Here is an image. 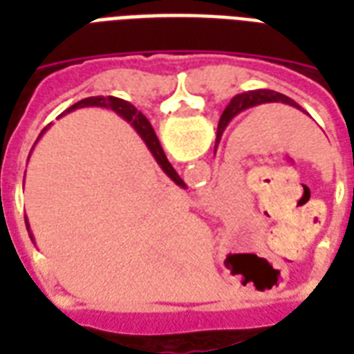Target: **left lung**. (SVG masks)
Masks as SVG:
<instances>
[{
  "label": "left lung",
  "mask_w": 354,
  "mask_h": 354,
  "mask_svg": "<svg viewBox=\"0 0 354 354\" xmlns=\"http://www.w3.org/2000/svg\"><path fill=\"white\" fill-rule=\"evenodd\" d=\"M267 102H282V104H288V106H294V108L301 109L297 106L296 102L290 100L288 96H284L281 93H274V91H267V88H258V91H248V93L237 94L233 96L231 102L227 104V108L223 109L222 117H220V123H218V134H216V147L222 140V134L225 131V127L235 119V117L245 111L248 108H254V106H260V104H267Z\"/></svg>",
  "instance_id": "8db88e82"
}]
</instances>
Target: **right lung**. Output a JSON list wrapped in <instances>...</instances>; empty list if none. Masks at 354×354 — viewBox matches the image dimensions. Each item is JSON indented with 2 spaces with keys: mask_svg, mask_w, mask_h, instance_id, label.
Instances as JSON below:
<instances>
[{
  "mask_svg": "<svg viewBox=\"0 0 354 354\" xmlns=\"http://www.w3.org/2000/svg\"><path fill=\"white\" fill-rule=\"evenodd\" d=\"M80 108H109L111 111H115L117 115L123 117L127 123H131L132 127H134V131L138 132L140 138L146 142L147 149L151 151V155L155 157L157 165L162 169V172H165V174H167V176H169L176 185L185 187L184 180L178 176V172L172 169V165H170L169 159H167V155H165V151H162L161 144H159V138H157V134H155L151 123H149L146 117L140 113L138 109L132 106L131 102L123 100V98H117V96H108V98H104V96H91V98H83V100H80L77 104L70 106L66 111L60 113V117L66 115V113H70V111H75V109H80ZM41 134H39V136H41ZM26 230L28 233H30V223H28V218H26ZM30 239L34 241V235H32V233H30Z\"/></svg>",
  "mask_w": 354,
  "mask_h": 354,
  "instance_id": "right-lung-1",
  "label": "right lung"
}]
</instances>
